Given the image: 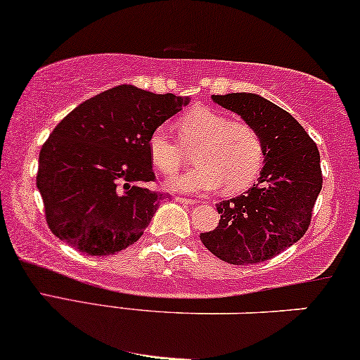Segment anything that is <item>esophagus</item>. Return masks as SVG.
Masks as SVG:
<instances>
[{
  "label": "esophagus",
  "mask_w": 360,
  "mask_h": 360,
  "mask_svg": "<svg viewBox=\"0 0 360 360\" xmlns=\"http://www.w3.org/2000/svg\"><path fill=\"white\" fill-rule=\"evenodd\" d=\"M175 200H176V202L185 203V205H197V203H198V200H193V198H185V197H176Z\"/></svg>",
  "instance_id": "34e87169"
}]
</instances>
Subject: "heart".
<instances>
[{"label": "heart", "mask_w": 360, "mask_h": 360, "mask_svg": "<svg viewBox=\"0 0 360 360\" xmlns=\"http://www.w3.org/2000/svg\"><path fill=\"white\" fill-rule=\"evenodd\" d=\"M176 130L180 142L163 127L153 130L148 139L153 165L167 176L184 169L188 160L186 150H195L198 165L169 181L176 191H210L223 184L228 193H236L248 188L263 167V140L246 120L197 107L179 119Z\"/></svg>", "instance_id": "obj_1"}]
</instances>
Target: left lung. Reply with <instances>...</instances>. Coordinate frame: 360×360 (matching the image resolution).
Returning a JSON list of instances; mask_svg holds the SVG:
<instances>
[{"label": "left lung", "mask_w": 360, "mask_h": 360, "mask_svg": "<svg viewBox=\"0 0 360 360\" xmlns=\"http://www.w3.org/2000/svg\"><path fill=\"white\" fill-rule=\"evenodd\" d=\"M213 101L256 129L264 167L245 195L217 205L220 223L200 233V240L230 264L261 263L300 241L309 228L323 188L319 150L291 114L263 97L236 92Z\"/></svg>", "instance_id": "8db88e82"}]
</instances>
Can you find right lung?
I'll return each mask as SVG.
<instances>
[{"label": "right lung", "mask_w": 360, "mask_h": 360, "mask_svg": "<svg viewBox=\"0 0 360 360\" xmlns=\"http://www.w3.org/2000/svg\"><path fill=\"white\" fill-rule=\"evenodd\" d=\"M188 99L134 86L101 92L64 117L39 152L36 184L49 230L89 256H107L143 235L169 195L155 181L148 139Z\"/></svg>", "instance_id": "right-lung-1"}]
</instances>
